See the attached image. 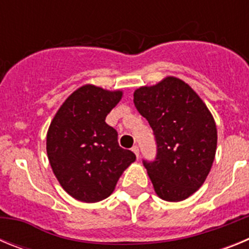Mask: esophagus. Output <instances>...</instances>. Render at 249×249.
Segmentation results:
<instances>
[{"label": "esophagus", "instance_id": "34e87169", "mask_svg": "<svg viewBox=\"0 0 249 249\" xmlns=\"http://www.w3.org/2000/svg\"><path fill=\"white\" fill-rule=\"evenodd\" d=\"M132 151L135 152L136 157L140 158V148H138V146H133V147H132Z\"/></svg>", "mask_w": 249, "mask_h": 249}]
</instances>
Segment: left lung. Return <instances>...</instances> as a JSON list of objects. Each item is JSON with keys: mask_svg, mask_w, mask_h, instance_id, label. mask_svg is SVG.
Segmentation results:
<instances>
[{"mask_svg": "<svg viewBox=\"0 0 249 249\" xmlns=\"http://www.w3.org/2000/svg\"><path fill=\"white\" fill-rule=\"evenodd\" d=\"M133 102L157 144L155 160H143L156 193L168 202L188 198L206 181L214 160L217 128L210 109L176 77L140 87Z\"/></svg>", "mask_w": 249, "mask_h": 249, "instance_id": "8db88e82", "label": "left lung"}]
</instances>
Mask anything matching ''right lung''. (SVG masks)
Wrapping results in <instances>:
<instances>
[{
	"label": "right lung",
	"instance_id": "add662e5",
	"mask_svg": "<svg viewBox=\"0 0 249 249\" xmlns=\"http://www.w3.org/2000/svg\"><path fill=\"white\" fill-rule=\"evenodd\" d=\"M122 98L121 91L86 85L63 102L47 132V156L63 190L81 202L107 198L135 153L118 144V133L106 123Z\"/></svg>",
	"mask_w": 249,
	"mask_h": 249
}]
</instances>
